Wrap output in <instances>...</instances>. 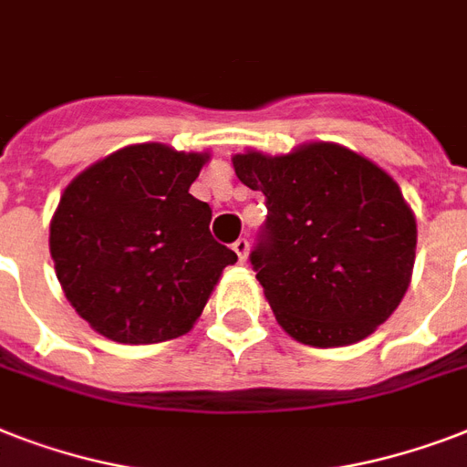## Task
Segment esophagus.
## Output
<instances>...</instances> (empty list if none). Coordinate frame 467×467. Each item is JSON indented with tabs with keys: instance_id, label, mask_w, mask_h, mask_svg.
<instances>
[{
	"instance_id": "34e87169",
	"label": "esophagus",
	"mask_w": 467,
	"mask_h": 467,
	"mask_svg": "<svg viewBox=\"0 0 467 467\" xmlns=\"http://www.w3.org/2000/svg\"><path fill=\"white\" fill-rule=\"evenodd\" d=\"M233 249H234V254H237V259H240L242 264L247 262V254H249V242L244 240V237H240L237 242H233Z\"/></svg>"
}]
</instances>
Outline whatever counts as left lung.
I'll return each mask as SVG.
<instances>
[{
	"label": "left lung",
	"mask_w": 467,
	"mask_h": 467,
	"mask_svg": "<svg viewBox=\"0 0 467 467\" xmlns=\"http://www.w3.org/2000/svg\"><path fill=\"white\" fill-rule=\"evenodd\" d=\"M234 174L266 198L249 254L278 325L310 347L366 339L405 296L417 223L383 169L332 142L247 152Z\"/></svg>",
	"instance_id": "8db88e82"
}]
</instances>
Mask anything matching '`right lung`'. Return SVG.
<instances>
[{
    "instance_id": "right-lung-1",
    "label": "right lung",
    "mask_w": 467,
    "mask_h": 467,
    "mask_svg": "<svg viewBox=\"0 0 467 467\" xmlns=\"http://www.w3.org/2000/svg\"><path fill=\"white\" fill-rule=\"evenodd\" d=\"M208 155L130 145L69 183L50 223L67 300L120 344L182 337L237 254L213 240L211 205L189 193Z\"/></svg>"
}]
</instances>
